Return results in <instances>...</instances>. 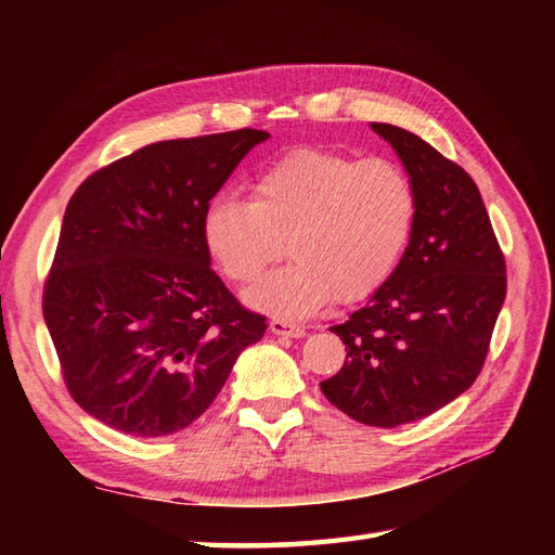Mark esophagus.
Masks as SVG:
<instances>
[{"label":"esophagus","instance_id":"34e87169","mask_svg":"<svg viewBox=\"0 0 555 555\" xmlns=\"http://www.w3.org/2000/svg\"><path fill=\"white\" fill-rule=\"evenodd\" d=\"M269 332L274 336H286V338H302L305 328L298 324H291L286 320H271L269 322Z\"/></svg>","mask_w":555,"mask_h":555}]
</instances>
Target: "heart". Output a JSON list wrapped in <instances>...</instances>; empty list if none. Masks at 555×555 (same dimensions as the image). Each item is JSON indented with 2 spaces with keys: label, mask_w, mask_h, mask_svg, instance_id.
Listing matches in <instances>:
<instances>
[{
  "label": "heart",
  "mask_w": 555,
  "mask_h": 555,
  "mask_svg": "<svg viewBox=\"0 0 555 555\" xmlns=\"http://www.w3.org/2000/svg\"><path fill=\"white\" fill-rule=\"evenodd\" d=\"M415 219V185L396 162L300 147L255 176L250 199L211 197L203 238L221 274L241 286L288 253L293 262L247 293V302L308 317L332 298L374 296L403 259Z\"/></svg>",
  "instance_id": "1"
}]
</instances>
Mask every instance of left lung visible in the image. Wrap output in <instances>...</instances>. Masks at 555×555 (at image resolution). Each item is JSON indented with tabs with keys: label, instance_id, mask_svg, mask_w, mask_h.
<instances>
[{
	"label": "left lung",
	"instance_id": "8db88e82",
	"mask_svg": "<svg viewBox=\"0 0 555 555\" xmlns=\"http://www.w3.org/2000/svg\"><path fill=\"white\" fill-rule=\"evenodd\" d=\"M415 185L417 219L396 271L332 326L346 362L322 393L348 417L391 429L475 384L505 300V259L469 173L415 133L372 124Z\"/></svg>",
	"mask_w": 555,
	"mask_h": 555
}]
</instances>
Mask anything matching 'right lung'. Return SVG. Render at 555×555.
I'll list each match as a JSON object with an SVG mask.
<instances>
[{"label": "right lung", "instance_id": "right-lung-1", "mask_svg": "<svg viewBox=\"0 0 555 555\" xmlns=\"http://www.w3.org/2000/svg\"><path fill=\"white\" fill-rule=\"evenodd\" d=\"M267 131L162 140L109 164L68 199L42 314L68 393L112 429L193 424L241 352L264 336L211 271L203 215Z\"/></svg>", "mask_w": 555, "mask_h": 555}]
</instances>
